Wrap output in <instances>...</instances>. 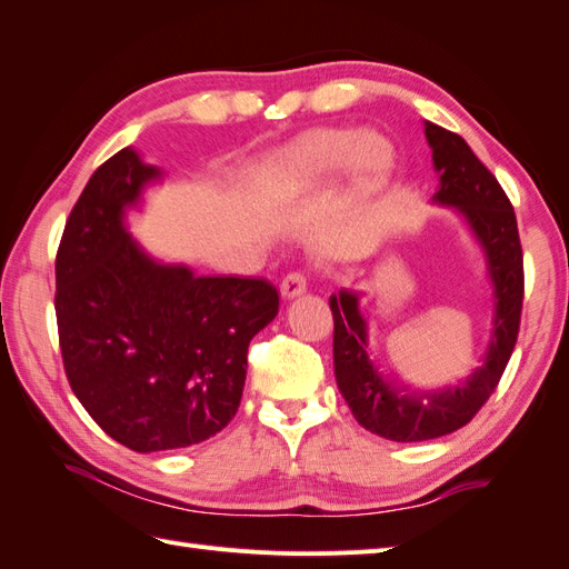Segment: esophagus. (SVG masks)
Segmentation results:
<instances>
[{
    "label": "esophagus",
    "mask_w": 569,
    "mask_h": 569,
    "mask_svg": "<svg viewBox=\"0 0 569 569\" xmlns=\"http://www.w3.org/2000/svg\"><path fill=\"white\" fill-rule=\"evenodd\" d=\"M305 292H307V277L299 274V272L287 274L284 280H282V284H280V295H282L284 301H292V299L301 297Z\"/></svg>",
    "instance_id": "34e87169"
}]
</instances>
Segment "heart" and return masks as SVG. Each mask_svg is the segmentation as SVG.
Listing matches in <instances>:
<instances>
[{
  "instance_id": "heart-1",
  "label": "heart",
  "mask_w": 569,
  "mask_h": 569,
  "mask_svg": "<svg viewBox=\"0 0 569 569\" xmlns=\"http://www.w3.org/2000/svg\"><path fill=\"white\" fill-rule=\"evenodd\" d=\"M395 160V146L382 133L313 129L277 150L270 174L287 192H305L348 168L358 189H372L391 172Z\"/></svg>"
}]
</instances>
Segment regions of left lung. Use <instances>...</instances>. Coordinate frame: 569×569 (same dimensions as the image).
<instances>
[{"label":"left lung","mask_w":569,"mask_h":569,"mask_svg":"<svg viewBox=\"0 0 569 569\" xmlns=\"http://www.w3.org/2000/svg\"><path fill=\"white\" fill-rule=\"evenodd\" d=\"M423 133L438 174L431 204L456 211L482 250L491 287V328L482 365L460 385L407 391L391 382L372 358L360 297L348 289L331 297L333 368L340 395L362 428L395 443L448 436L482 409L511 358L523 307V256L511 201L458 133L431 121L423 123Z\"/></svg>","instance_id":"left-lung-1"}]
</instances>
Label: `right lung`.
I'll return each instance as SVG.
<instances>
[{
	"label": "right lung",
	"instance_id": "right-lung-1",
	"mask_svg": "<svg viewBox=\"0 0 569 569\" xmlns=\"http://www.w3.org/2000/svg\"><path fill=\"white\" fill-rule=\"evenodd\" d=\"M166 172L136 148L82 189L56 258V317L74 397L136 452L201 443L243 397L248 346L277 317L264 280L199 277L148 252L129 231Z\"/></svg>",
	"mask_w": 569,
	"mask_h": 569
}]
</instances>
